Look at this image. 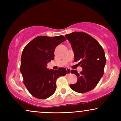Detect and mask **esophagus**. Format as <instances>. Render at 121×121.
Segmentation results:
<instances>
[{
  "label": "esophagus",
  "mask_w": 121,
  "mask_h": 121,
  "mask_svg": "<svg viewBox=\"0 0 121 121\" xmlns=\"http://www.w3.org/2000/svg\"><path fill=\"white\" fill-rule=\"evenodd\" d=\"M70 74V69L69 68H66V74L68 75Z\"/></svg>",
  "instance_id": "esophagus-1"
}]
</instances>
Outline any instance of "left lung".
<instances>
[{
    "label": "left lung",
    "mask_w": 121,
    "mask_h": 121,
    "mask_svg": "<svg viewBox=\"0 0 121 121\" xmlns=\"http://www.w3.org/2000/svg\"><path fill=\"white\" fill-rule=\"evenodd\" d=\"M65 37L71 44L74 61L80 60L82 68L80 73L76 70L70 71L77 77V82L70 84V88L80 93L91 91L103 76L106 62L103 48L95 39L82 32H74Z\"/></svg>",
    "instance_id": "8db88e82"
}]
</instances>
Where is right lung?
<instances>
[{
	"mask_svg": "<svg viewBox=\"0 0 121 121\" xmlns=\"http://www.w3.org/2000/svg\"><path fill=\"white\" fill-rule=\"evenodd\" d=\"M66 40L64 36L50 37L39 36L25 47L21 57L20 72L24 85L33 96L45 99L56 91V80L66 74L65 68L58 70L47 68L54 59L56 47Z\"/></svg>",
	"mask_w": 121,
	"mask_h": 121,
	"instance_id": "add662e5",
	"label": "right lung"
}]
</instances>
